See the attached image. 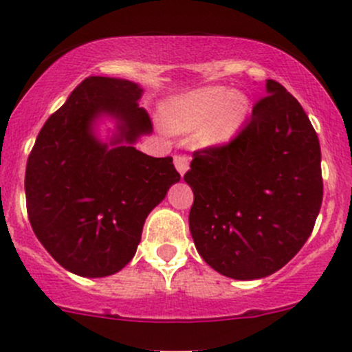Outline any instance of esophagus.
Returning <instances> with one entry per match:
<instances>
[{
  "label": "esophagus",
  "instance_id": "1",
  "mask_svg": "<svg viewBox=\"0 0 352 352\" xmlns=\"http://www.w3.org/2000/svg\"><path fill=\"white\" fill-rule=\"evenodd\" d=\"M188 164H190V157H186V155H176L175 157V166L181 176H184V173L188 171Z\"/></svg>",
  "mask_w": 352,
  "mask_h": 352
}]
</instances>
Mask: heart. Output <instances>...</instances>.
Segmentation results:
<instances>
[{"label":"heart","mask_w":352,"mask_h":352,"mask_svg":"<svg viewBox=\"0 0 352 352\" xmlns=\"http://www.w3.org/2000/svg\"><path fill=\"white\" fill-rule=\"evenodd\" d=\"M248 113L250 100L245 94L226 87H204L168 100L162 107V120L177 133L200 130L201 145L219 147L239 133Z\"/></svg>","instance_id":"1"}]
</instances>
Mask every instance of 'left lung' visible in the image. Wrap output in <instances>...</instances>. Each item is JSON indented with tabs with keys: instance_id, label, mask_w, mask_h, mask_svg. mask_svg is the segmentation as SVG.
<instances>
[{
	"instance_id": "obj_1",
	"label": "left lung",
	"mask_w": 352,
	"mask_h": 352,
	"mask_svg": "<svg viewBox=\"0 0 352 352\" xmlns=\"http://www.w3.org/2000/svg\"><path fill=\"white\" fill-rule=\"evenodd\" d=\"M228 145L197 151L190 232L201 258L238 280L283 269L302 248L322 207L320 142L301 104L276 80Z\"/></svg>"
}]
</instances>
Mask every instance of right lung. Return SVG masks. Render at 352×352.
Here are the masks:
<instances>
[{"label": "right lung", "instance_id": "right-lung-1", "mask_svg": "<svg viewBox=\"0 0 352 352\" xmlns=\"http://www.w3.org/2000/svg\"><path fill=\"white\" fill-rule=\"evenodd\" d=\"M144 89L111 76H89L44 123L27 161L25 197L41 245L68 272L106 277L137 253L145 219L179 181L173 157L137 151L152 131L138 107ZM115 120L102 141L96 123Z\"/></svg>", "mask_w": 352, "mask_h": 352}]
</instances>
